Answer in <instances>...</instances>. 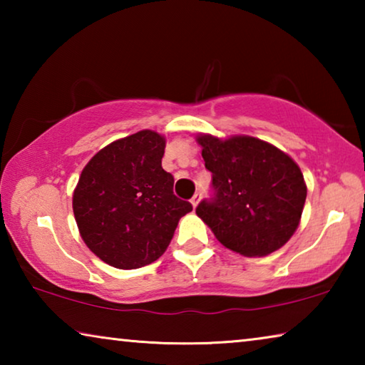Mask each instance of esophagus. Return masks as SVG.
I'll list each match as a JSON object with an SVG mask.
<instances>
[{"mask_svg": "<svg viewBox=\"0 0 365 365\" xmlns=\"http://www.w3.org/2000/svg\"><path fill=\"white\" fill-rule=\"evenodd\" d=\"M201 191H196L195 193V196L191 197V205H193V207H196L197 206V202H200V200H201Z\"/></svg>", "mask_w": 365, "mask_h": 365, "instance_id": "1", "label": "esophagus"}]
</instances>
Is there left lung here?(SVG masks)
I'll return each instance as SVG.
<instances>
[{
	"label": "left lung",
	"instance_id": "obj_1",
	"mask_svg": "<svg viewBox=\"0 0 365 365\" xmlns=\"http://www.w3.org/2000/svg\"><path fill=\"white\" fill-rule=\"evenodd\" d=\"M197 141L212 174V195L196 214L240 255L265 256L282 248L299 225L307 195L294 160L252 137L222 141L201 135Z\"/></svg>",
	"mask_w": 365,
	"mask_h": 365
}]
</instances>
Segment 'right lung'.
Wrapping results in <instances>:
<instances>
[{
	"label": "right lung",
	"mask_w": 365,
	"mask_h": 365,
	"mask_svg": "<svg viewBox=\"0 0 365 365\" xmlns=\"http://www.w3.org/2000/svg\"><path fill=\"white\" fill-rule=\"evenodd\" d=\"M165 140L141 130L96 153L73 191V215L85 245L117 269H138L168 250L178 220L193 206L174 195L163 169Z\"/></svg>",
	"instance_id": "obj_1"
}]
</instances>
